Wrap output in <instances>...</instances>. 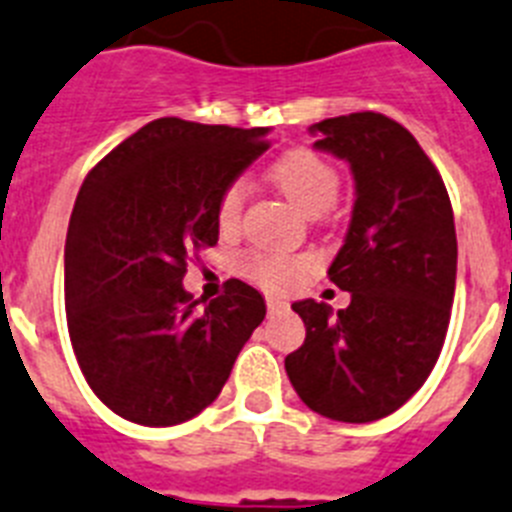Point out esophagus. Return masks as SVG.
I'll list each match as a JSON object with an SVG mask.
<instances>
[{
  "label": "esophagus",
  "instance_id": "1",
  "mask_svg": "<svg viewBox=\"0 0 512 512\" xmlns=\"http://www.w3.org/2000/svg\"><path fill=\"white\" fill-rule=\"evenodd\" d=\"M266 308H269V313H274V310H282V308H287V300L266 298Z\"/></svg>",
  "mask_w": 512,
  "mask_h": 512
}]
</instances>
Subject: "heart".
I'll use <instances>...</instances> for the list:
<instances>
[{
  "mask_svg": "<svg viewBox=\"0 0 512 512\" xmlns=\"http://www.w3.org/2000/svg\"><path fill=\"white\" fill-rule=\"evenodd\" d=\"M274 186L290 199L305 217H321L334 207L339 196V170L313 150H290L277 157L269 170ZM248 202L246 181L227 183L217 199V227L222 235H235L243 222ZM248 277L269 290H290L308 274V256L282 253H248L243 261Z\"/></svg>",
  "mask_w": 512,
  "mask_h": 512,
  "instance_id": "heart-1",
  "label": "heart"
}]
</instances>
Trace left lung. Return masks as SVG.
Segmentation results:
<instances>
[{
	"instance_id": "obj_1",
	"label": "left lung",
	"mask_w": 512,
	"mask_h": 512,
	"mask_svg": "<svg viewBox=\"0 0 512 512\" xmlns=\"http://www.w3.org/2000/svg\"><path fill=\"white\" fill-rule=\"evenodd\" d=\"M310 131L355 176L352 222L329 266L352 300L336 313L292 303L305 342L285 370L313 412L362 425L404 406L438 362L456 292V225L438 168L399 121L362 111Z\"/></svg>"
}]
</instances>
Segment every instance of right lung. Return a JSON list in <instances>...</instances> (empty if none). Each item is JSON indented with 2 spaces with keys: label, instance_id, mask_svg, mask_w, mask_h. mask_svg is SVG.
<instances>
[{
  "label": "right lung",
  "instance_id": "right-lung-1",
  "mask_svg": "<svg viewBox=\"0 0 512 512\" xmlns=\"http://www.w3.org/2000/svg\"><path fill=\"white\" fill-rule=\"evenodd\" d=\"M266 131L157 119L82 183L64 248L69 339L87 386L129 422L170 427L207 409L264 321L240 279L204 308L181 282L217 243V199L269 147Z\"/></svg>",
  "mask_w": 512,
  "mask_h": 512
}]
</instances>
